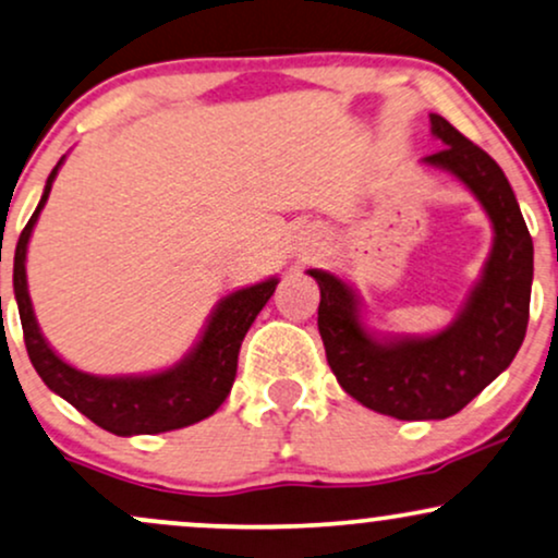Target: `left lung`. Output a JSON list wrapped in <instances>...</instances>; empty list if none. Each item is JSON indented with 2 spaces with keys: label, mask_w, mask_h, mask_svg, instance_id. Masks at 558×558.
<instances>
[{
  "label": "left lung",
  "mask_w": 558,
  "mask_h": 558,
  "mask_svg": "<svg viewBox=\"0 0 558 558\" xmlns=\"http://www.w3.org/2000/svg\"><path fill=\"white\" fill-rule=\"evenodd\" d=\"M445 143L424 163L458 177L494 226L481 280L452 325L428 338L377 340L361 322V304L338 275L308 270L319 283V335L340 387L361 405L400 421H439L460 413L520 351L530 317L533 239L499 163L432 113Z\"/></svg>",
  "instance_id": "left-lung-1"
}]
</instances>
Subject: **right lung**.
I'll return each instance as SVG.
<instances>
[{"label": "right lung", "instance_id": "1", "mask_svg": "<svg viewBox=\"0 0 558 558\" xmlns=\"http://www.w3.org/2000/svg\"><path fill=\"white\" fill-rule=\"evenodd\" d=\"M62 160L53 166L46 179L41 203L20 233L15 272H12L23 338L33 368L51 392L75 405L93 424L117 436L160 434L197 424L218 411L231 392L233 379H236L241 340L252 322L257 319L262 306L270 301L278 278L241 288L220 301L194 351L166 372L147 374V377H96V374L80 372L59 359L44 340L28 296V278H25V254H28L33 226L49 199Z\"/></svg>", "mask_w": 558, "mask_h": 558}]
</instances>
